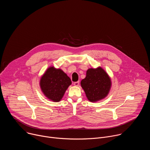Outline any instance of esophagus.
<instances>
[{"instance_id": "1", "label": "esophagus", "mask_w": 150, "mask_h": 150, "mask_svg": "<svg viewBox=\"0 0 150 150\" xmlns=\"http://www.w3.org/2000/svg\"><path fill=\"white\" fill-rule=\"evenodd\" d=\"M79 81H78V82H74V85H75V86H76V87H78V86H79Z\"/></svg>"}]
</instances>
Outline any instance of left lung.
I'll return each instance as SVG.
<instances>
[{
  "mask_svg": "<svg viewBox=\"0 0 150 150\" xmlns=\"http://www.w3.org/2000/svg\"><path fill=\"white\" fill-rule=\"evenodd\" d=\"M81 86L90 101L97 102L108 96L112 81L108 74L99 67L87 71L86 77L81 81Z\"/></svg>",
  "mask_w": 150,
  "mask_h": 150,
  "instance_id": "left-lung-1",
  "label": "left lung"
}]
</instances>
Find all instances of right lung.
I'll list each match as a JSON object with an SVG mask.
<instances>
[{
	"label": "right lung",
	"mask_w": 150,
	"mask_h": 150,
	"mask_svg": "<svg viewBox=\"0 0 150 150\" xmlns=\"http://www.w3.org/2000/svg\"><path fill=\"white\" fill-rule=\"evenodd\" d=\"M72 83L70 78L61 69L50 67L40 80V87L43 94L53 102H59Z\"/></svg>",
	"instance_id": "obj_1"
}]
</instances>
